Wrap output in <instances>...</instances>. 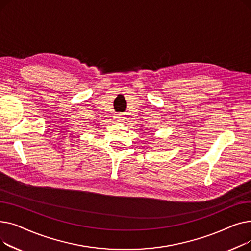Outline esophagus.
Segmentation results:
<instances>
[{"label": "esophagus", "mask_w": 251, "mask_h": 251, "mask_svg": "<svg viewBox=\"0 0 251 251\" xmlns=\"http://www.w3.org/2000/svg\"><path fill=\"white\" fill-rule=\"evenodd\" d=\"M115 120H116V121H118V122H121V121H122V117H121V115H116V116H115Z\"/></svg>", "instance_id": "obj_1"}]
</instances>
